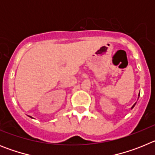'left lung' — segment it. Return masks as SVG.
I'll return each instance as SVG.
<instances>
[{
  "mask_svg": "<svg viewBox=\"0 0 155 155\" xmlns=\"http://www.w3.org/2000/svg\"><path fill=\"white\" fill-rule=\"evenodd\" d=\"M134 106H133V107H132V108H134Z\"/></svg>",
  "mask_w": 155,
  "mask_h": 155,
  "instance_id": "obj_1",
  "label": "left lung"
}]
</instances>
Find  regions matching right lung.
Returning a JSON list of instances; mask_svg holds the SVG:
<instances>
[{
	"label": "right lung",
	"mask_w": 155,
	"mask_h": 155,
	"mask_svg": "<svg viewBox=\"0 0 155 155\" xmlns=\"http://www.w3.org/2000/svg\"><path fill=\"white\" fill-rule=\"evenodd\" d=\"M30 117H31V116H30Z\"/></svg>",
	"instance_id": "obj_1"
}]
</instances>
